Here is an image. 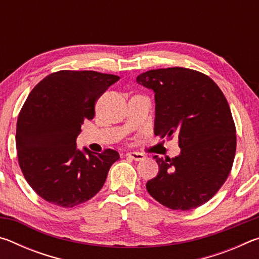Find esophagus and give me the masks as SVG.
I'll return each mask as SVG.
<instances>
[{"mask_svg": "<svg viewBox=\"0 0 259 259\" xmlns=\"http://www.w3.org/2000/svg\"><path fill=\"white\" fill-rule=\"evenodd\" d=\"M126 156L131 157V159L135 161H143L144 159H145V155L142 154V153H138V152H129V153H126Z\"/></svg>", "mask_w": 259, "mask_h": 259, "instance_id": "obj_1", "label": "esophagus"}]
</instances>
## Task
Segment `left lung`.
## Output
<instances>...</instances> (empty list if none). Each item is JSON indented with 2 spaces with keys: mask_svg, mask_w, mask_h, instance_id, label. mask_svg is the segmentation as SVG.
<instances>
[{
  "mask_svg": "<svg viewBox=\"0 0 259 259\" xmlns=\"http://www.w3.org/2000/svg\"><path fill=\"white\" fill-rule=\"evenodd\" d=\"M136 81L155 94L154 134H177L181 147L172 159L153 156L159 174L146 183L147 192L166 208H198L216 194L233 164L236 131L229 103L211 78L190 68L152 69Z\"/></svg>",
  "mask_w": 259,
  "mask_h": 259,
  "instance_id": "8db88e82",
  "label": "left lung"
}]
</instances>
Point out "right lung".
I'll use <instances>...</instances> for the list:
<instances>
[{
	"label": "right lung",
	"instance_id": "obj_1",
	"mask_svg": "<svg viewBox=\"0 0 259 259\" xmlns=\"http://www.w3.org/2000/svg\"><path fill=\"white\" fill-rule=\"evenodd\" d=\"M120 77L95 71H59L35 85L19 113L16 146L29 186L48 202L64 208L81 204L102 190L114 162V150H78L84 120L95 103Z\"/></svg>",
	"mask_w": 259,
	"mask_h": 259
}]
</instances>
